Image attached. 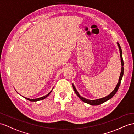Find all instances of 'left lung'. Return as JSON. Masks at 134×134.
I'll return each mask as SVG.
<instances>
[{"label":"left lung","instance_id":"left-lung-1","mask_svg":"<svg viewBox=\"0 0 134 134\" xmlns=\"http://www.w3.org/2000/svg\"><path fill=\"white\" fill-rule=\"evenodd\" d=\"M118 44V47L119 49V51H120V58H121V64H122V70H121V73H120V77H119V82L118 83H117V85L116 86V87L115 88V89H114L113 92L110 93V94H109V96H107V97H105L104 98H100V99H98L96 100H89V99H87L86 98H84L81 97L80 94L78 93V92L77 91L76 89L75 88L74 86L73 85V89L74 90L75 93L77 95V96L80 98L82 100L83 102H84L85 103H86L89 104V105H93V106H96V105H99L101 103H103L106 101L108 100L109 99H111V98L115 95L116 94V93L117 92V91H118L119 86H120V82H121V81H122V78L123 77V73H124V68H123V65H124V63H123V58H122V49H121V47H120V45L119 43H117Z\"/></svg>","mask_w":134,"mask_h":134}]
</instances>
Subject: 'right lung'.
Masks as SVG:
<instances>
[{
    "label": "right lung",
    "instance_id": "add662e5",
    "mask_svg": "<svg viewBox=\"0 0 134 134\" xmlns=\"http://www.w3.org/2000/svg\"><path fill=\"white\" fill-rule=\"evenodd\" d=\"M52 90L51 91V92L49 93L47 95H46V96H44V97H41V98H36V99H29V98H25V97H24V98H25V99H27V100H30V101H32V102H36V101H38V100H42V99H44L45 98H46L50 94V93L52 92Z\"/></svg>",
    "mask_w": 134,
    "mask_h": 134
}]
</instances>
